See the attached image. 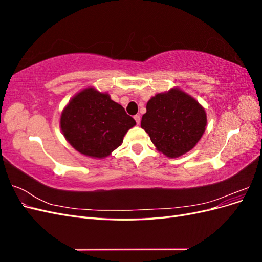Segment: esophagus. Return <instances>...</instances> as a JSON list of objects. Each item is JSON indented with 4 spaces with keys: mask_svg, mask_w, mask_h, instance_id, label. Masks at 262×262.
<instances>
[{
    "mask_svg": "<svg viewBox=\"0 0 262 262\" xmlns=\"http://www.w3.org/2000/svg\"><path fill=\"white\" fill-rule=\"evenodd\" d=\"M134 120L137 121V124H139V123H140V121H141V117H140V115H136V116H134Z\"/></svg>",
    "mask_w": 262,
    "mask_h": 262,
    "instance_id": "obj_1",
    "label": "esophagus"
}]
</instances>
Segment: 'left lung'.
Returning a JSON list of instances; mask_svg holds the SVG:
<instances>
[{
  "instance_id": "left-lung-1",
  "label": "left lung",
  "mask_w": 262,
  "mask_h": 262,
  "mask_svg": "<svg viewBox=\"0 0 262 262\" xmlns=\"http://www.w3.org/2000/svg\"><path fill=\"white\" fill-rule=\"evenodd\" d=\"M207 122V113L198 100L178 87H172L147 101L141 128L158 152L176 158L196 145Z\"/></svg>"
}]
</instances>
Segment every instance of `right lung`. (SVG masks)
Here are the masks:
<instances>
[{"mask_svg":"<svg viewBox=\"0 0 262 262\" xmlns=\"http://www.w3.org/2000/svg\"><path fill=\"white\" fill-rule=\"evenodd\" d=\"M137 124L124 108L95 87H86L71 98L61 113L60 128L78 153L105 158L123 142Z\"/></svg>","mask_w":262,"mask_h":262,"instance_id":"obj_1","label":"right lung"}]
</instances>
